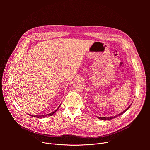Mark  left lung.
I'll return each mask as SVG.
<instances>
[{"label": "left lung", "mask_w": 150, "mask_h": 150, "mask_svg": "<svg viewBox=\"0 0 150 150\" xmlns=\"http://www.w3.org/2000/svg\"><path fill=\"white\" fill-rule=\"evenodd\" d=\"M131 104L128 107V108L125 110H124L123 112H122L121 113H120V114H119L118 115H117V116H110V117H97V118H98L99 119H101V120H110V119H113V118H115V117H117L118 116H120V115H122L123 113H124L127 109H129V108H130L131 107Z\"/></svg>", "instance_id": "left-lung-1"}]
</instances>
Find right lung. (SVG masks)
<instances>
[{
    "mask_svg": "<svg viewBox=\"0 0 150 150\" xmlns=\"http://www.w3.org/2000/svg\"><path fill=\"white\" fill-rule=\"evenodd\" d=\"M60 105L58 107V108H57V109L55 110V111H54L53 112H52V113H49V114H47V115H30V116H32V117H37V118H40V117H47V116H52V115H53L57 110H58V109L60 108Z\"/></svg>",
    "mask_w": 150,
    "mask_h": 150,
    "instance_id": "obj_1",
    "label": "right lung"
}]
</instances>
